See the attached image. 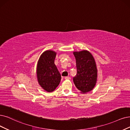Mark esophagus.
<instances>
[{
    "mask_svg": "<svg viewBox=\"0 0 130 130\" xmlns=\"http://www.w3.org/2000/svg\"><path fill=\"white\" fill-rule=\"evenodd\" d=\"M65 80H70V79H71V78L70 77V76H65Z\"/></svg>",
    "mask_w": 130,
    "mask_h": 130,
    "instance_id": "34e87169",
    "label": "esophagus"
}]
</instances>
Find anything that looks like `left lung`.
Instances as JSON below:
<instances>
[{"instance_id": "1", "label": "left lung", "mask_w": 130, "mask_h": 130, "mask_svg": "<svg viewBox=\"0 0 130 130\" xmlns=\"http://www.w3.org/2000/svg\"><path fill=\"white\" fill-rule=\"evenodd\" d=\"M77 72L73 78L75 87L81 93L92 90L96 84L98 69L94 57L87 50L74 51Z\"/></svg>"}]
</instances>
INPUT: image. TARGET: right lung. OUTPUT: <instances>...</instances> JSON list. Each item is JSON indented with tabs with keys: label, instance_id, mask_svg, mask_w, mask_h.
Masks as SVG:
<instances>
[{
	"label": "right lung",
	"instance_id": "obj_1",
	"mask_svg": "<svg viewBox=\"0 0 130 130\" xmlns=\"http://www.w3.org/2000/svg\"><path fill=\"white\" fill-rule=\"evenodd\" d=\"M57 52L46 50L40 56L36 68L38 83L41 87L47 92L54 91L59 85L61 75L55 64Z\"/></svg>",
	"mask_w": 130,
	"mask_h": 130
}]
</instances>
